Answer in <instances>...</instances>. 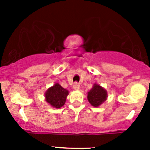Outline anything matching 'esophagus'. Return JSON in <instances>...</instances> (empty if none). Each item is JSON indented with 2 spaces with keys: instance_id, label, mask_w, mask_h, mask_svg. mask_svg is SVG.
I'll use <instances>...</instances> for the list:
<instances>
[{
  "instance_id": "34e87169",
  "label": "esophagus",
  "mask_w": 150,
  "mask_h": 150,
  "mask_svg": "<svg viewBox=\"0 0 150 150\" xmlns=\"http://www.w3.org/2000/svg\"><path fill=\"white\" fill-rule=\"evenodd\" d=\"M73 87H74V88L75 90H79V88H80V85L78 83H75L74 84V86H73Z\"/></svg>"
}]
</instances>
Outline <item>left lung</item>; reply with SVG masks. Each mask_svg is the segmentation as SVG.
Masks as SVG:
<instances>
[{"label":"left lung","mask_w":150,"mask_h":150,"mask_svg":"<svg viewBox=\"0 0 150 150\" xmlns=\"http://www.w3.org/2000/svg\"><path fill=\"white\" fill-rule=\"evenodd\" d=\"M107 98V92L103 87L98 84H94L93 87L88 92L87 98L91 106L98 107L103 104Z\"/></svg>","instance_id":"8db88e82"}]
</instances>
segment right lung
<instances>
[{
  "instance_id": "right-lung-1",
  "label": "right lung",
  "mask_w": 150,
  "mask_h": 150,
  "mask_svg": "<svg viewBox=\"0 0 150 150\" xmlns=\"http://www.w3.org/2000/svg\"><path fill=\"white\" fill-rule=\"evenodd\" d=\"M69 91L62 87L59 83H55L50 87L45 93L46 101L55 108H61L65 104Z\"/></svg>"
}]
</instances>
